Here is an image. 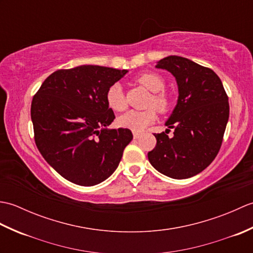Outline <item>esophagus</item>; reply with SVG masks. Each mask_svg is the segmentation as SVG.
<instances>
[{
	"instance_id": "esophagus-1",
	"label": "esophagus",
	"mask_w": 253,
	"mask_h": 253,
	"mask_svg": "<svg viewBox=\"0 0 253 253\" xmlns=\"http://www.w3.org/2000/svg\"><path fill=\"white\" fill-rule=\"evenodd\" d=\"M139 137H140V133H138V132H133V138H135V139H138Z\"/></svg>"
}]
</instances>
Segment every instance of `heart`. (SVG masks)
Instances as JSON below:
<instances>
[{"mask_svg": "<svg viewBox=\"0 0 253 253\" xmlns=\"http://www.w3.org/2000/svg\"><path fill=\"white\" fill-rule=\"evenodd\" d=\"M136 82L153 92L149 100V106H153L160 113H166L170 109L171 98L168 92L163 91L165 88V82L160 75L155 73H142L136 77ZM105 99L107 105L113 111L121 112L125 110V95H124V91L120 84L115 83L110 85L105 93ZM154 109H148L146 111H128L117 118L118 125L136 132L142 131L155 121L157 114H155Z\"/></svg>", "mask_w": 253, "mask_h": 253, "instance_id": "1", "label": "heart"}]
</instances>
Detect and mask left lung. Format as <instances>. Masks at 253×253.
Wrapping results in <instances>:
<instances>
[{
	"label": "left lung",
	"mask_w": 253,
	"mask_h": 253,
	"mask_svg": "<svg viewBox=\"0 0 253 253\" xmlns=\"http://www.w3.org/2000/svg\"><path fill=\"white\" fill-rule=\"evenodd\" d=\"M155 67L173 75L179 95L165 123L174 128V137L154 133L157 146L148 153V159L165 176L189 178L207 169L219 151L229 117L228 96L211 68L188 58L170 55Z\"/></svg>",
	"instance_id": "obj_1"
}]
</instances>
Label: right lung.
Instances as JSON below:
<instances>
[{
	"label": "right lung",
	"mask_w": 253,
	"mask_h": 253,
	"mask_svg": "<svg viewBox=\"0 0 253 253\" xmlns=\"http://www.w3.org/2000/svg\"><path fill=\"white\" fill-rule=\"evenodd\" d=\"M127 72L98 65L58 69L32 99L37 148L58 174L74 184L94 186L109 178L132 140L127 128H106L115 115L105 93Z\"/></svg>",
	"instance_id": "add662e5"
}]
</instances>
